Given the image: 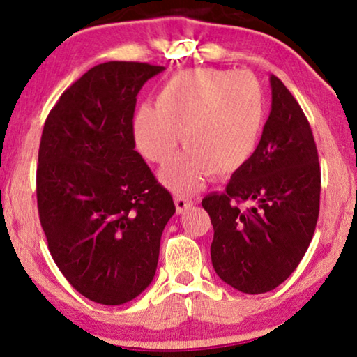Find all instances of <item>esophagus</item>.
Wrapping results in <instances>:
<instances>
[{"label":"esophagus","instance_id":"1","mask_svg":"<svg viewBox=\"0 0 357 357\" xmlns=\"http://www.w3.org/2000/svg\"><path fill=\"white\" fill-rule=\"evenodd\" d=\"M174 204H176V210L178 213H183L184 210H188L189 206H192V199L188 197L185 194H174Z\"/></svg>","mask_w":357,"mask_h":357}]
</instances>
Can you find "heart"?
Masks as SVG:
<instances>
[{
	"label": "heart",
	"mask_w": 357,
	"mask_h": 357,
	"mask_svg": "<svg viewBox=\"0 0 357 357\" xmlns=\"http://www.w3.org/2000/svg\"><path fill=\"white\" fill-rule=\"evenodd\" d=\"M266 98L252 73L215 68L184 70L165 82L155 107L142 104L132 120L136 147L147 160L167 163L179 135L185 151L162 172L169 188L192 190L210 173L242 168L261 139Z\"/></svg>",
	"instance_id": "b5f03b06"
}]
</instances>
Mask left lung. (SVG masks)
<instances>
[{"instance_id":"left-lung-1","label":"left lung","mask_w":357,"mask_h":357,"mask_svg":"<svg viewBox=\"0 0 357 357\" xmlns=\"http://www.w3.org/2000/svg\"><path fill=\"white\" fill-rule=\"evenodd\" d=\"M269 82L273 104L253 157L234 172L225 192L202 200L215 231L213 268L248 295L274 290L296 269L314 236L321 199L310 121L278 77ZM242 201L250 206L241 209Z\"/></svg>"}]
</instances>
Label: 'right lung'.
I'll list each match as a JSON object with an SVG mask.
<instances>
[{
    "instance_id": "1",
    "label": "right lung",
    "mask_w": 357,
    "mask_h": 357,
    "mask_svg": "<svg viewBox=\"0 0 357 357\" xmlns=\"http://www.w3.org/2000/svg\"><path fill=\"white\" fill-rule=\"evenodd\" d=\"M165 67L105 62L77 79L43 128L36 202L51 257L88 300L116 306L153 279L176 206L135 151L136 96Z\"/></svg>"
}]
</instances>
